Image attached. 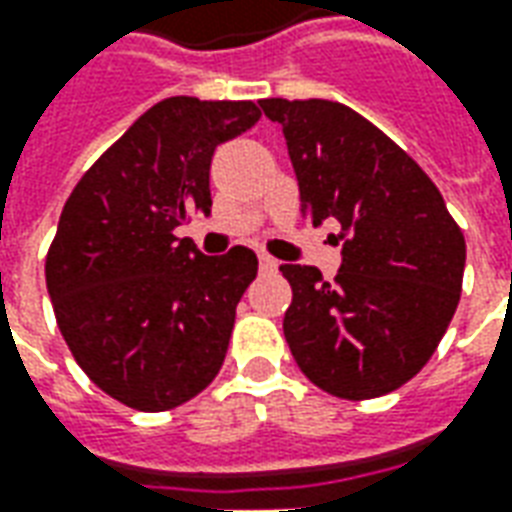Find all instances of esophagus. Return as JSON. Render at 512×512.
I'll return each instance as SVG.
<instances>
[{
    "mask_svg": "<svg viewBox=\"0 0 512 512\" xmlns=\"http://www.w3.org/2000/svg\"><path fill=\"white\" fill-rule=\"evenodd\" d=\"M277 268H279V263H277V260H274V257H271V255H260V271H263V274H274Z\"/></svg>",
    "mask_w": 512,
    "mask_h": 512,
    "instance_id": "esophagus-1",
    "label": "esophagus"
}]
</instances>
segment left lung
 <instances>
[{
	"label": "left lung",
	"instance_id": "1",
	"mask_svg": "<svg viewBox=\"0 0 512 512\" xmlns=\"http://www.w3.org/2000/svg\"><path fill=\"white\" fill-rule=\"evenodd\" d=\"M282 126L301 216L340 224L343 266H279L293 288L285 340L323 392L367 400L417 376L461 301L466 241L403 147L337 101H260Z\"/></svg>",
	"mask_w": 512,
	"mask_h": 512
}]
</instances>
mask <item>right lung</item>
<instances>
[{
	"mask_svg": "<svg viewBox=\"0 0 512 512\" xmlns=\"http://www.w3.org/2000/svg\"><path fill=\"white\" fill-rule=\"evenodd\" d=\"M260 120L252 101L164 98L76 183L46 255L57 326L98 389L169 411L222 370L235 307L257 277L246 246L202 255L175 230L211 213L213 150Z\"/></svg>",
	"mask_w": 512,
	"mask_h": 512,
	"instance_id": "add662e5",
	"label": "right lung"
}]
</instances>
